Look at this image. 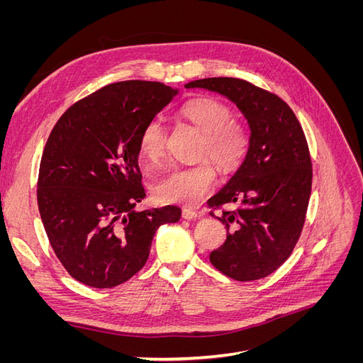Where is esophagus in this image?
I'll use <instances>...</instances> for the list:
<instances>
[{"label": "esophagus", "mask_w": 363, "mask_h": 363, "mask_svg": "<svg viewBox=\"0 0 363 363\" xmlns=\"http://www.w3.org/2000/svg\"><path fill=\"white\" fill-rule=\"evenodd\" d=\"M182 216L184 218V219H195V218H199L200 216V213H196L195 211H192V208H183L182 211Z\"/></svg>", "instance_id": "1"}]
</instances>
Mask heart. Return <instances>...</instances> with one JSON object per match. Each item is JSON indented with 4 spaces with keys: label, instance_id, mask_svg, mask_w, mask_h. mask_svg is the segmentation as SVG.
<instances>
[{
    "label": "heart",
    "instance_id": "b5f03b06",
    "mask_svg": "<svg viewBox=\"0 0 363 363\" xmlns=\"http://www.w3.org/2000/svg\"><path fill=\"white\" fill-rule=\"evenodd\" d=\"M180 116L203 133L199 159L208 160L171 171L156 184L155 194L163 203L194 206L204 199L216 182V168L210 160L225 172L238 169L248 155L250 133L244 124L232 119V108L211 96L194 98L183 104ZM138 148L150 163H160L164 159L167 133L159 121H150L142 128Z\"/></svg>",
    "mask_w": 363,
    "mask_h": 363
}]
</instances>
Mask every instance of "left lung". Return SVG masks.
Returning <instances> with one entry per match:
<instances>
[{"label": "left lung", "instance_id": "obj_1", "mask_svg": "<svg viewBox=\"0 0 363 363\" xmlns=\"http://www.w3.org/2000/svg\"><path fill=\"white\" fill-rule=\"evenodd\" d=\"M184 86L227 96L251 130L244 163L207 201L213 208L239 203L216 216L227 239L211 252V263L238 281L267 277L292 255L309 206L312 160L301 124L280 96L245 80L212 77Z\"/></svg>", "mask_w": 363, "mask_h": 363}]
</instances>
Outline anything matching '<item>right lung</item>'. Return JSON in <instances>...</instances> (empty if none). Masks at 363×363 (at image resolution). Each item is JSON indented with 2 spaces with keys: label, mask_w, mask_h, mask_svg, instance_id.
Returning a JSON list of instances; mask_svg holds the SVG:
<instances>
[{
  "label": "right lung",
  "mask_w": 363,
  "mask_h": 363,
  "mask_svg": "<svg viewBox=\"0 0 363 363\" xmlns=\"http://www.w3.org/2000/svg\"><path fill=\"white\" fill-rule=\"evenodd\" d=\"M177 89L127 80L72 104L43 148L38 206L50 244L69 276L86 286L115 288L142 269L162 224L182 208L136 212L145 199L138 164L142 128Z\"/></svg>",
  "instance_id": "1"
}]
</instances>
